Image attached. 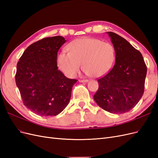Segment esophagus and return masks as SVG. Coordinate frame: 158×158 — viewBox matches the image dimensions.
<instances>
[{"label":"esophagus","instance_id":"1","mask_svg":"<svg viewBox=\"0 0 158 158\" xmlns=\"http://www.w3.org/2000/svg\"><path fill=\"white\" fill-rule=\"evenodd\" d=\"M80 82H88V80H79Z\"/></svg>","mask_w":158,"mask_h":158}]
</instances>
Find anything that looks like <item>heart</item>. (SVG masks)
I'll list each match as a JSON object with an SVG mask.
<instances>
[{
  "mask_svg": "<svg viewBox=\"0 0 158 158\" xmlns=\"http://www.w3.org/2000/svg\"><path fill=\"white\" fill-rule=\"evenodd\" d=\"M69 52L61 51L56 57L59 68L69 77H74L81 66L89 76L102 78L108 74L116 60V51L108 42L93 37H82L71 41Z\"/></svg>",
  "mask_w": 158,
  "mask_h": 158,
  "instance_id": "b5f03b06",
  "label": "heart"
}]
</instances>
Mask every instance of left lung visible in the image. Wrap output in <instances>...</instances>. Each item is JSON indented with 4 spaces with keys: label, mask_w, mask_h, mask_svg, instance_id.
<instances>
[{
    "label": "left lung",
    "mask_w": 158,
    "mask_h": 158,
    "mask_svg": "<svg viewBox=\"0 0 158 158\" xmlns=\"http://www.w3.org/2000/svg\"><path fill=\"white\" fill-rule=\"evenodd\" d=\"M116 51L113 69L98 80L99 89L94 99L106 111L115 114L131 110L144 91L147 67L141 52L113 32H107Z\"/></svg>",
    "instance_id": "obj_1"
}]
</instances>
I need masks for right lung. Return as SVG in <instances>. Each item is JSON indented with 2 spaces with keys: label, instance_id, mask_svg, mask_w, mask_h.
I'll return each mask as SVG.
<instances>
[{
  "label": "right lung",
  "instance_id": "obj_1",
  "mask_svg": "<svg viewBox=\"0 0 158 158\" xmlns=\"http://www.w3.org/2000/svg\"><path fill=\"white\" fill-rule=\"evenodd\" d=\"M66 41L62 36L44 38L30 45L17 64L16 84L24 106L43 117L55 116L69 104L77 82L58 70L57 52Z\"/></svg>",
  "mask_w": 158,
  "mask_h": 158
}]
</instances>
